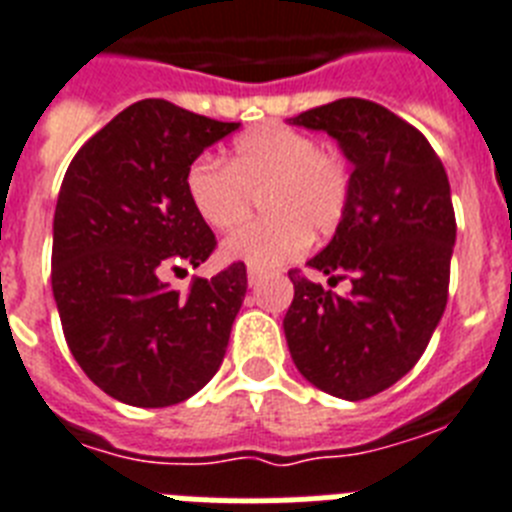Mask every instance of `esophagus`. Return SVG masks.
I'll return each mask as SVG.
<instances>
[{
  "mask_svg": "<svg viewBox=\"0 0 512 512\" xmlns=\"http://www.w3.org/2000/svg\"><path fill=\"white\" fill-rule=\"evenodd\" d=\"M263 281V276H260V273H257V270H249L247 273V283L249 286H257V283Z\"/></svg>",
  "mask_w": 512,
  "mask_h": 512,
  "instance_id": "34e87169",
  "label": "esophagus"
}]
</instances>
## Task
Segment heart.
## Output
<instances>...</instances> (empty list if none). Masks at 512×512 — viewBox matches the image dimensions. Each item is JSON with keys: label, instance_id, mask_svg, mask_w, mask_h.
I'll return each instance as SVG.
<instances>
[{"label": "heart", "instance_id": "obj_1", "mask_svg": "<svg viewBox=\"0 0 512 512\" xmlns=\"http://www.w3.org/2000/svg\"><path fill=\"white\" fill-rule=\"evenodd\" d=\"M197 218L213 231H231L260 195L263 221L244 226L221 244L223 263L270 273L302 255L309 234H330L341 223L351 176L338 153L283 124H265L234 143L226 166L197 158L184 176Z\"/></svg>", "mask_w": 512, "mask_h": 512}]
</instances>
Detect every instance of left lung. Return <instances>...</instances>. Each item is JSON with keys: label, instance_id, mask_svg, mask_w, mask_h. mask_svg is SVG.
Listing matches in <instances>:
<instances>
[{"label": "left lung", "instance_id": "1", "mask_svg": "<svg viewBox=\"0 0 512 512\" xmlns=\"http://www.w3.org/2000/svg\"><path fill=\"white\" fill-rule=\"evenodd\" d=\"M289 124L328 132L351 171L346 213L309 260L349 294L289 273L283 317L291 359L315 388L362 401L401 380L448 304L455 213L445 166L422 132L380 103L341 98Z\"/></svg>", "mask_w": 512, "mask_h": 512}]
</instances>
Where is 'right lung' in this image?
Returning a JSON list of instances; mask_svg holds the SVG:
<instances>
[{"label": "right lung", "instance_id": "add662e5", "mask_svg": "<svg viewBox=\"0 0 512 512\" xmlns=\"http://www.w3.org/2000/svg\"><path fill=\"white\" fill-rule=\"evenodd\" d=\"M239 130L161 98H145L90 137L64 174L54 210L51 289L75 362L130 406L187 401L216 375L247 294L229 265L171 291V270L197 268L216 236L192 210L184 176Z\"/></svg>", "mask_w": 512, "mask_h": 512}]
</instances>
